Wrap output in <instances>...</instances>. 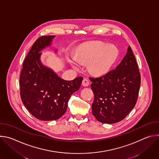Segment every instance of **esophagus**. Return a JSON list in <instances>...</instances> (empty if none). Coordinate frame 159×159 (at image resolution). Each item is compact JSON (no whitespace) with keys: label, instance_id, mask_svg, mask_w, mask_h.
Returning a JSON list of instances; mask_svg holds the SVG:
<instances>
[{"label":"esophagus","instance_id":"1","mask_svg":"<svg viewBox=\"0 0 159 159\" xmlns=\"http://www.w3.org/2000/svg\"><path fill=\"white\" fill-rule=\"evenodd\" d=\"M82 84L83 86L87 87V86H88V85H89V81L87 79H84L82 80Z\"/></svg>","mask_w":159,"mask_h":159}]
</instances>
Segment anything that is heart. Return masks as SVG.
<instances>
[{"label":"heart","mask_w":159,"mask_h":159,"mask_svg":"<svg viewBox=\"0 0 159 159\" xmlns=\"http://www.w3.org/2000/svg\"><path fill=\"white\" fill-rule=\"evenodd\" d=\"M119 57V50L114 45H109L101 41L87 43L79 49L77 60L72 62L75 69H79L80 63H89V70L96 75L108 72Z\"/></svg>","instance_id":"1"}]
</instances>
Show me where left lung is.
<instances>
[{
	"instance_id": "1",
	"label": "left lung",
	"mask_w": 159,
	"mask_h": 159,
	"mask_svg": "<svg viewBox=\"0 0 159 159\" xmlns=\"http://www.w3.org/2000/svg\"><path fill=\"white\" fill-rule=\"evenodd\" d=\"M94 94L93 115L99 122L112 124L123 120L137 101L141 76L130 47L116 66L103 76L90 77Z\"/></svg>"
}]
</instances>
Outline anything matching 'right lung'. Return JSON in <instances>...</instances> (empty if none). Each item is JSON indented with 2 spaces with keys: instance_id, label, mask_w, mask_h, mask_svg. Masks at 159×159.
I'll list each match as a JSON object with an SVG mask.
<instances>
[{
  "instance_id": "obj_1",
  "label": "right lung",
  "mask_w": 159,
  "mask_h": 159,
  "mask_svg": "<svg viewBox=\"0 0 159 159\" xmlns=\"http://www.w3.org/2000/svg\"><path fill=\"white\" fill-rule=\"evenodd\" d=\"M55 36H43L34 43L25 58L20 75V95L31 114L43 121L59 119L66 111L71 95L79 89L83 77L73 80L60 78L40 61L45 47L51 45Z\"/></svg>"
}]
</instances>
